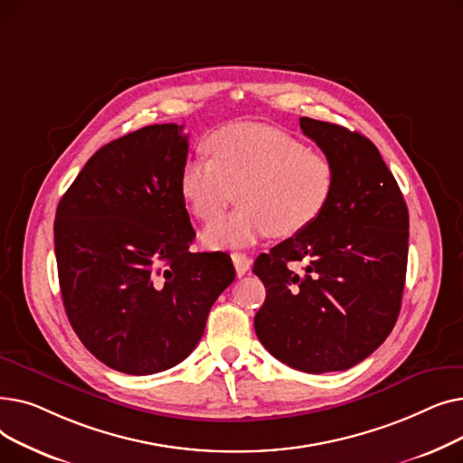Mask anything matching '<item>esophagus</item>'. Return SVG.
Here are the masks:
<instances>
[{
    "mask_svg": "<svg viewBox=\"0 0 463 463\" xmlns=\"http://www.w3.org/2000/svg\"><path fill=\"white\" fill-rule=\"evenodd\" d=\"M232 262H234V269H236V276L241 278L250 269H251V259L246 253H232Z\"/></svg>",
    "mask_w": 463,
    "mask_h": 463,
    "instance_id": "1",
    "label": "esophagus"
}]
</instances>
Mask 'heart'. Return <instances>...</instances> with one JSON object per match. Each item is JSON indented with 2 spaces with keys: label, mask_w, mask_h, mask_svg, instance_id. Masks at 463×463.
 <instances>
[{
  "label": "heart",
  "mask_w": 463,
  "mask_h": 463,
  "mask_svg": "<svg viewBox=\"0 0 463 463\" xmlns=\"http://www.w3.org/2000/svg\"><path fill=\"white\" fill-rule=\"evenodd\" d=\"M210 159L182 166L180 191L191 213L214 222L233 200L241 206L203 232L208 248H246L266 236L293 238L326 210L335 184L332 163L285 131L231 124L206 140Z\"/></svg>",
  "instance_id": "1"
}]
</instances>
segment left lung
I'll use <instances>...</instances> for the list:
<instances>
[{
	"label": "left lung",
	"mask_w": 463,
	"mask_h": 463,
	"mask_svg": "<svg viewBox=\"0 0 463 463\" xmlns=\"http://www.w3.org/2000/svg\"><path fill=\"white\" fill-rule=\"evenodd\" d=\"M300 128L332 163L335 184L323 215L304 232L260 253L266 287L255 315L260 344L306 373L353 368L392 332L409 251L403 194L375 144L311 118ZM293 261H304L302 273Z\"/></svg>",
	"instance_id": "obj_1"
}]
</instances>
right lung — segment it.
I'll list each match as a JSON object with an SVG mask.
<instances>
[{
    "label": "right lung",
    "mask_w": 463,
    "mask_h": 463,
    "mask_svg": "<svg viewBox=\"0 0 463 463\" xmlns=\"http://www.w3.org/2000/svg\"><path fill=\"white\" fill-rule=\"evenodd\" d=\"M184 126L133 131L97 150L61 197L54 251L65 313L109 368L152 375L197 347L234 281L227 253H191L180 191Z\"/></svg>",
    "instance_id": "obj_1"
}]
</instances>
